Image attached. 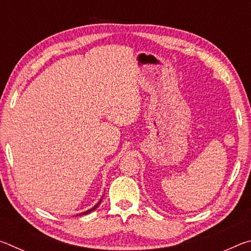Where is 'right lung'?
<instances>
[{
  "label": "right lung",
  "mask_w": 251,
  "mask_h": 251,
  "mask_svg": "<svg viewBox=\"0 0 251 251\" xmlns=\"http://www.w3.org/2000/svg\"><path fill=\"white\" fill-rule=\"evenodd\" d=\"M100 201H100V202H99V203H97V205H96V206H94V207H93V208H92V209H90V210H86V211H84V212H83V214H79V215H86V214H90V212H92L93 210H95V209H96V208H97V207H99V205H100Z\"/></svg>",
  "instance_id": "obj_1"
}]
</instances>
